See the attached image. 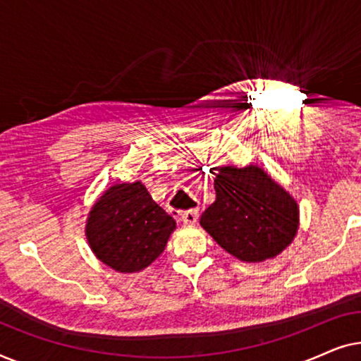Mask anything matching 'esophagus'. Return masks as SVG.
<instances>
[{"instance_id": "esophagus-1", "label": "esophagus", "mask_w": 361, "mask_h": 361, "mask_svg": "<svg viewBox=\"0 0 361 361\" xmlns=\"http://www.w3.org/2000/svg\"><path fill=\"white\" fill-rule=\"evenodd\" d=\"M180 220L184 225H195L199 220V210H187L180 215Z\"/></svg>"}]
</instances>
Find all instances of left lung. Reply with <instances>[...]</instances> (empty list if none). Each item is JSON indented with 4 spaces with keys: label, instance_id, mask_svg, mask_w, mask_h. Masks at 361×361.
<instances>
[{
    "label": "left lung",
    "instance_id": "obj_1",
    "mask_svg": "<svg viewBox=\"0 0 361 361\" xmlns=\"http://www.w3.org/2000/svg\"><path fill=\"white\" fill-rule=\"evenodd\" d=\"M214 187L216 199L200 225L226 253L243 263H263L293 243L299 205L263 167L224 166Z\"/></svg>",
    "mask_w": 361,
    "mask_h": 361
}]
</instances>
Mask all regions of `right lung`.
Returning a JSON list of instances; mask_svg holds the SVG:
<instances>
[{
    "instance_id": "add662e5",
    "label": "right lung",
    "mask_w": 361,
    "mask_h": 361,
    "mask_svg": "<svg viewBox=\"0 0 361 361\" xmlns=\"http://www.w3.org/2000/svg\"><path fill=\"white\" fill-rule=\"evenodd\" d=\"M176 220L141 180L108 187L88 212L85 236L93 255L116 273H140L164 251Z\"/></svg>"
}]
</instances>
